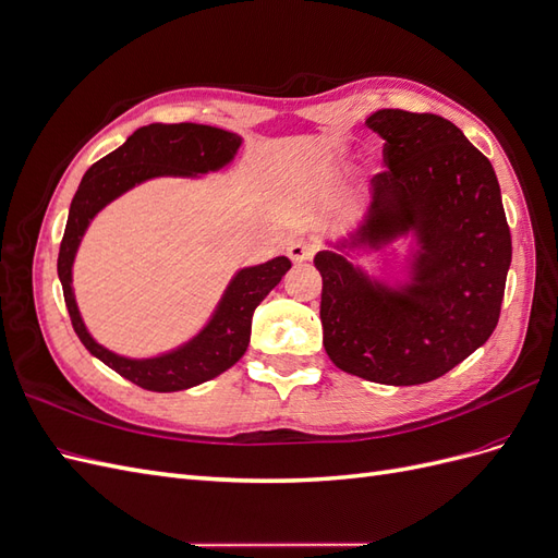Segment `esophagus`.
<instances>
[{
    "mask_svg": "<svg viewBox=\"0 0 558 558\" xmlns=\"http://www.w3.org/2000/svg\"><path fill=\"white\" fill-rule=\"evenodd\" d=\"M286 253H289L291 260L305 263V260L312 258L314 246H312V242L305 240V238H291L289 242H286Z\"/></svg>",
    "mask_w": 558,
    "mask_h": 558,
    "instance_id": "obj_1",
    "label": "esophagus"
}]
</instances>
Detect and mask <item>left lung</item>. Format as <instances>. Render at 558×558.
<instances>
[{"label":"left lung","mask_w":558,"mask_h":558,"mask_svg":"<svg viewBox=\"0 0 558 558\" xmlns=\"http://www.w3.org/2000/svg\"><path fill=\"white\" fill-rule=\"evenodd\" d=\"M365 125L386 142L388 172L369 181L363 221L314 258L324 347L361 379L426 384L496 330L512 263L500 185L488 158L442 116L379 109ZM400 239L411 246L402 282L352 263Z\"/></svg>","instance_id":"1"}]
</instances>
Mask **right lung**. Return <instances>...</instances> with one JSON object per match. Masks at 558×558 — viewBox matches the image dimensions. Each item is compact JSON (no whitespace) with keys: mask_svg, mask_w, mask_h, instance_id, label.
Segmentation results:
<instances>
[{"mask_svg":"<svg viewBox=\"0 0 558 558\" xmlns=\"http://www.w3.org/2000/svg\"><path fill=\"white\" fill-rule=\"evenodd\" d=\"M242 137L234 132L197 123H150L132 132L123 146L97 160L83 174L72 199L64 238L58 256V277L70 312L72 326L95 359L146 391L172 393L197 386L226 373L238 363L251 340V318L265 295L291 269V260L277 256L263 265L242 267L230 279L228 289L197 335L181 347L148 359H128L99 344L88 332L74 295V260L93 218L116 197L148 179L183 177L223 170L238 156Z\"/></svg>","mask_w":558,"mask_h":558,"instance_id":"add662e5","label":"right lung"}]
</instances>
